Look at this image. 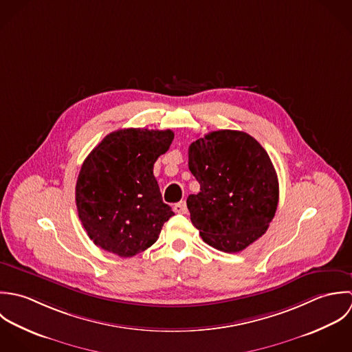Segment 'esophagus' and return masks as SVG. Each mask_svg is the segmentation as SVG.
I'll use <instances>...</instances> for the list:
<instances>
[{"label": "esophagus", "mask_w": 352, "mask_h": 352, "mask_svg": "<svg viewBox=\"0 0 352 352\" xmlns=\"http://www.w3.org/2000/svg\"><path fill=\"white\" fill-rule=\"evenodd\" d=\"M174 211L177 213H186L188 212V207H186V203L185 201H181V203H177L174 206Z\"/></svg>", "instance_id": "34e87169"}]
</instances>
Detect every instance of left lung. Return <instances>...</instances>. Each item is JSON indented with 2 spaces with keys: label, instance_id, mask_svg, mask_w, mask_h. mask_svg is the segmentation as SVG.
Segmentation results:
<instances>
[{
  "label": "left lung",
  "instance_id": "obj_1",
  "mask_svg": "<svg viewBox=\"0 0 352 352\" xmlns=\"http://www.w3.org/2000/svg\"><path fill=\"white\" fill-rule=\"evenodd\" d=\"M200 192L186 200L190 220L210 246L236 253L270 227L279 201L275 167L261 144L239 131H216L189 146Z\"/></svg>",
  "mask_w": 352,
  "mask_h": 352
}]
</instances>
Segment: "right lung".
Returning <instances> with one entry per match:
<instances>
[{"mask_svg": "<svg viewBox=\"0 0 352 352\" xmlns=\"http://www.w3.org/2000/svg\"><path fill=\"white\" fill-rule=\"evenodd\" d=\"M173 139L170 129H120L87 156L77 177L76 206L96 246L133 257L157 241L174 212L162 200L153 164Z\"/></svg>", "mask_w": 352, "mask_h": 352, "instance_id": "1", "label": "right lung"}]
</instances>
